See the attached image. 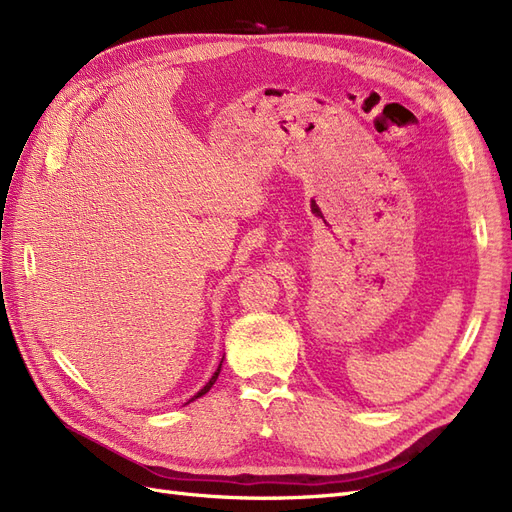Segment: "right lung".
Returning a JSON list of instances; mask_svg holds the SVG:
<instances>
[{
  "mask_svg": "<svg viewBox=\"0 0 512 512\" xmlns=\"http://www.w3.org/2000/svg\"><path fill=\"white\" fill-rule=\"evenodd\" d=\"M222 363H224V356H222V361H220L218 369H215V374H213V376L209 378V382H207V384L203 386V389H200V391H198V393H196V395H194V397H192L190 401H194V399H198V397H203V395H205V393H207V391L211 389V386L215 384V380H218V376H220V369H222ZM190 401H188V404H190Z\"/></svg>",
  "mask_w": 512,
  "mask_h": 512,
  "instance_id": "1",
  "label": "right lung"
}]
</instances>
